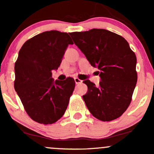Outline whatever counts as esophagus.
I'll return each mask as SVG.
<instances>
[{"label": "esophagus", "mask_w": 154, "mask_h": 154, "mask_svg": "<svg viewBox=\"0 0 154 154\" xmlns=\"http://www.w3.org/2000/svg\"><path fill=\"white\" fill-rule=\"evenodd\" d=\"M75 82L76 84H80V83L82 82V80H81V79H79V78H77V77H76L75 78Z\"/></svg>", "instance_id": "34e87169"}]
</instances>
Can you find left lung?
<instances>
[{
    "label": "left lung",
    "mask_w": 154,
    "mask_h": 154,
    "mask_svg": "<svg viewBox=\"0 0 154 154\" xmlns=\"http://www.w3.org/2000/svg\"><path fill=\"white\" fill-rule=\"evenodd\" d=\"M91 66L98 67L99 85L83 81L88 92L82 96L92 115L103 122L119 118L132 100L137 82V59L123 37L104 29L69 33Z\"/></svg>",
    "instance_id": "8db88e82"
}]
</instances>
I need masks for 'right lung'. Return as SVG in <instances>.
<instances>
[{
	"label": "right lung",
	"instance_id": "obj_1",
	"mask_svg": "<svg viewBox=\"0 0 154 154\" xmlns=\"http://www.w3.org/2000/svg\"><path fill=\"white\" fill-rule=\"evenodd\" d=\"M73 44L66 32H44L26 40L15 63L14 88L32 119L50 125L64 114L75 87L73 78H52L68 45Z\"/></svg>",
	"mask_w": 154,
	"mask_h": 154
}]
</instances>
